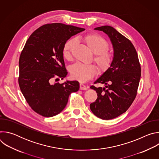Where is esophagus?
<instances>
[{
    "mask_svg": "<svg viewBox=\"0 0 159 159\" xmlns=\"http://www.w3.org/2000/svg\"><path fill=\"white\" fill-rule=\"evenodd\" d=\"M80 90H87V87L85 86L83 84H80Z\"/></svg>",
    "mask_w": 159,
    "mask_h": 159,
    "instance_id": "obj_1",
    "label": "esophagus"
}]
</instances>
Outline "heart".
Instances as JSON below:
<instances>
[{"label":"heart","instance_id":"b5f03b06","mask_svg":"<svg viewBox=\"0 0 159 159\" xmlns=\"http://www.w3.org/2000/svg\"><path fill=\"white\" fill-rule=\"evenodd\" d=\"M82 41L89 50L94 54V60L102 72L107 70L113 61L112 53L108 52L109 44L102 36L97 34H89L83 37ZM76 46V40L70 39L67 40L63 47V56L67 60L72 59V52ZM98 72L95 65H83L76 63L70 69L71 76L80 82H85L92 79Z\"/></svg>","mask_w":159,"mask_h":159}]
</instances>
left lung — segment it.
Listing matches in <instances>:
<instances>
[{"label": "left lung", "mask_w": 159, "mask_h": 159, "mask_svg": "<svg viewBox=\"0 0 159 159\" xmlns=\"http://www.w3.org/2000/svg\"><path fill=\"white\" fill-rule=\"evenodd\" d=\"M94 30L107 34L114 49L112 64L94 82L104 84L105 87L90 86L98 93L96 101L90 104V110L97 117L108 120L125 112L134 100L141 77V66L137 51L128 38L109 26Z\"/></svg>", "instance_id": "1"}]
</instances>
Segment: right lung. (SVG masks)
Instances as JSON below:
<instances>
[{"mask_svg":"<svg viewBox=\"0 0 159 159\" xmlns=\"http://www.w3.org/2000/svg\"><path fill=\"white\" fill-rule=\"evenodd\" d=\"M85 29L62 23L43 25L28 39L19 60L20 89L31 109L44 117H52L65 107L69 97L79 89L76 80L52 84L63 79L67 72L63 47L71 36Z\"/></svg>","mask_w":159,"mask_h":159,"instance_id":"right-lung-1","label":"right lung"}]
</instances>
